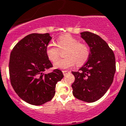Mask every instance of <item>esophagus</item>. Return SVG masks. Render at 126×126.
Returning <instances> with one entry per match:
<instances>
[{
	"instance_id": "34e87169",
	"label": "esophagus",
	"mask_w": 126,
	"mask_h": 126,
	"mask_svg": "<svg viewBox=\"0 0 126 126\" xmlns=\"http://www.w3.org/2000/svg\"><path fill=\"white\" fill-rule=\"evenodd\" d=\"M69 71H67V70H64L62 71V73H63V74H64V75H65L67 74V73H68Z\"/></svg>"
}]
</instances>
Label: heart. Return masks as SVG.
I'll return each mask as SVG.
<instances>
[{
	"mask_svg": "<svg viewBox=\"0 0 126 126\" xmlns=\"http://www.w3.org/2000/svg\"><path fill=\"white\" fill-rule=\"evenodd\" d=\"M57 46L61 50L65 49L64 56L54 64V67L59 69H67L77 64L82 65L85 64L89 57L90 50L85 44L80 43L77 38L69 34L61 35L57 39ZM53 42L49 43L46 46V53L49 61L55 62L59 57V49Z\"/></svg>",
	"mask_w": 126,
	"mask_h": 126,
	"instance_id": "obj_1",
	"label": "heart"
}]
</instances>
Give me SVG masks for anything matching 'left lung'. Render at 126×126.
Here are the masks:
<instances>
[{
	"mask_svg": "<svg viewBox=\"0 0 126 126\" xmlns=\"http://www.w3.org/2000/svg\"><path fill=\"white\" fill-rule=\"evenodd\" d=\"M90 50L86 63L77 72L72 71L75 80L71 85L75 98L86 102L99 100L113 83L116 71L114 53L106 41L89 32L80 33Z\"/></svg>",
	"mask_w": 126,
	"mask_h": 126,
	"instance_id": "8db88e82",
	"label": "left lung"
}]
</instances>
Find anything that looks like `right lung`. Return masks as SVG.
<instances>
[{"label":"right lung","mask_w":126,"mask_h":126,"mask_svg":"<svg viewBox=\"0 0 126 126\" xmlns=\"http://www.w3.org/2000/svg\"><path fill=\"white\" fill-rule=\"evenodd\" d=\"M52 37L49 33H32L20 40L10 54L9 71L11 86L27 103L40 106L53 98L56 84L64 77L61 70L44 74L53 66L46 53Z\"/></svg>","instance_id":"right-lung-1"}]
</instances>
